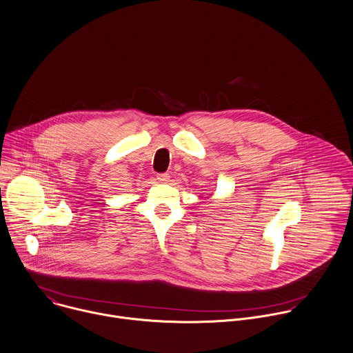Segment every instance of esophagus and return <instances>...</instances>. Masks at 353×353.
Masks as SVG:
<instances>
[{
	"instance_id": "34e87169",
	"label": "esophagus",
	"mask_w": 353,
	"mask_h": 353,
	"mask_svg": "<svg viewBox=\"0 0 353 353\" xmlns=\"http://www.w3.org/2000/svg\"><path fill=\"white\" fill-rule=\"evenodd\" d=\"M169 177H170L169 173H158V174H157V179H158L159 181H162V183H166V181L169 180Z\"/></svg>"
}]
</instances>
